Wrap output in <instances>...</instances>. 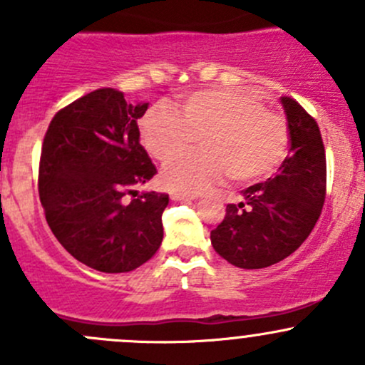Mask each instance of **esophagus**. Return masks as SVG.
<instances>
[{
    "mask_svg": "<svg viewBox=\"0 0 365 365\" xmlns=\"http://www.w3.org/2000/svg\"><path fill=\"white\" fill-rule=\"evenodd\" d=\"M169 197L173 201H190V200H196L197 194H187V192H178V190H171L169 192Z\"/></svg>",
    "mask_w": 365,
    "mask_h": 365,
    "instance_id": "1",
    "label": "esophagus"
}]
</instances>
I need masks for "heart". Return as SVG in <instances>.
I'll return each mask as SVG.
<instances>
[{"label":"heart","mask_w":365,"mask_h":365,"mask_svg":"<svg viewBox=\"0 0 365 365\" xmlns=\"http://www.w3.org/2000/svg\"><path fill=\"white\" fill-rule=\"evenodd\" d=\"M146 152L165 162L168 187L196 194L227 175L238 183L270 176L284 160L289 130L284 116L268 111L259 98L242 90H205L189 95L180 114L165 106L148 109L139 120ZM196 138L201 153L178 156Z\"/></svg>","instance_id":"obj_1"}]
</instances>
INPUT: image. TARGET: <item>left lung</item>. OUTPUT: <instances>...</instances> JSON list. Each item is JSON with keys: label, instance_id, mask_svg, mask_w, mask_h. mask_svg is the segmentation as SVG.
Listing matches in <instances>:
<instances>
[{"label": "left lung", "instance_id": "left-lung-1", "mask_svg": "<svg viewBox=\"0 0 365 365\" xmlns=\"http://www.w3.org/2000/svg\"><path fill=\"white\" fill-rule=\"evenodd\" d=\"M289 155L267 182L242 190L210 233L219 256L240 268H264L293 254L318 222L327 194V159L318 123L292 97H281Z\"/></svg>", "mask_w": 365, "mask_h": 365}]
</instances>
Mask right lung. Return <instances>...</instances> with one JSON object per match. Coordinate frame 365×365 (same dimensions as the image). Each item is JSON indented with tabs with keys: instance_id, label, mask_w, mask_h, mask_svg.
Listing matches in <instances>:
<instances>
[{
	"instance_id": "right-lung-1",
	"label": "right lung",
	"mask_w": 365,
	"mask_h": 365,
	"mask_svg": "<svg viewBox=\"0 0 365 365\" xmlns=\"http://www.w3.org/2000/svg\"><path fill=\"white\" fill-rule=\"evenodd\" d=\"M148 104H128L101 88L60 109L42 143L40 203L51 231L77 261L106 274L141 267L162 244L168 194L132 187L155 176L139 143L138 120Z\"/></svg>"
}]
</instances>
